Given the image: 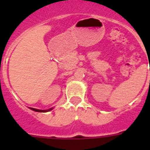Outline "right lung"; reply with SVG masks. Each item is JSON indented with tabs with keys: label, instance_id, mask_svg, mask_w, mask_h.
Instances as JSON below:
<instances>
[{
	"label": "right lung",
	"instance_id": "obj_1",
	"mask_svg": "<svg viewBox=\"0 0 150 150\" xmlns=\"http://www.w3.org/2000/svg\"><path fill=\"white\" fill-rule=\"evenodd\" d=\"M30 109L32 110L36 111V112H48V111L51 110L52 109V108H51V109H50V110H38V109H34V108H30Z\"/></svg>",
	"mask_w": 150,
	"mask_h": 150
}]
</instances>
